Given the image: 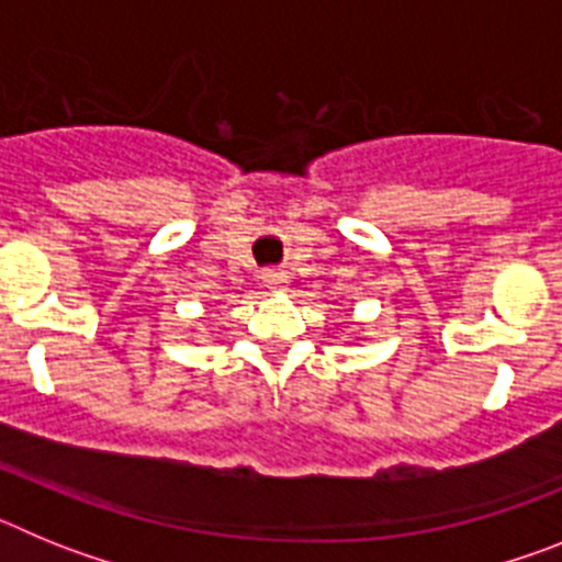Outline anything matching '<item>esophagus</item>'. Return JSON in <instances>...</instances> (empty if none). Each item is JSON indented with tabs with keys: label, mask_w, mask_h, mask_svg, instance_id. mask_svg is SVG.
<instances>
[{
	"label": "esophagus",
	"mask_w": 562,
	"mask_h": 562,
	"mask_svg": "<svg viewBox=\"0 0 562 562\" xmlns=\"http://www.w3.org/2000/svg\"><path fill=\"white\" fill-rule=\"evenodd\" d=\"M261 278H265L267 290H272V292L290 290V276H286L284 270H267Z\"/></svg>",
	"instance_id": "34e87169"
}]
</instances>
